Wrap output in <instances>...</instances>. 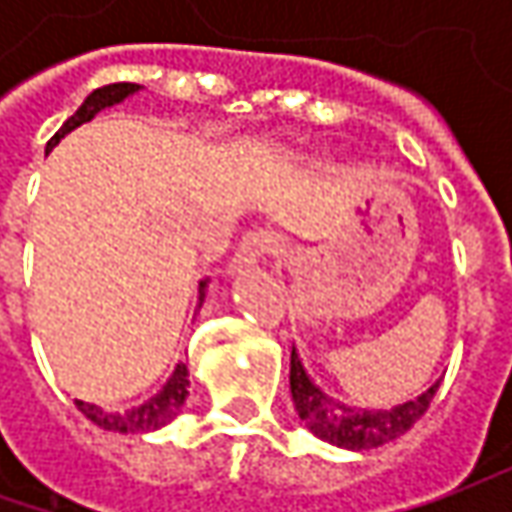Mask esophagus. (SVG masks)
Returning a JSON list of instances; mask_svg holds the SVG:
<instances>
[{"instance_id":"1","label":"esophagus","mask_w":512,"mask_h":512,"mask_svg":"<svg viewBox=\"0 0 512 512\" xmlns=\"http://www.w3.org/2000/svg\"><path fill=\"white\" fill-rule=\"evenodd\" d=\"M276 250H279V236H273L270 230L247 233L245 239H242V245H239V250H236V256H233V267L242 270V267L256 265L259 259H265V256L276 253Z\"/></svg>"}]
</instances>
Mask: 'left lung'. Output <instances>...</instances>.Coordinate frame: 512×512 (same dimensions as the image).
<instances>
[{"instance_id": "left-lung-1", "label": "left lung", "mask_w": 512, "mask_h": 512, "mask_svg": "<svg viewBox=\"0 0 512 512\" xmlns=\"http://www.w3.org/2000/svg\"><path fill=\"white\" fill-rule=\"evenodd\" d=\"M436 390H439V382L430 390H424L419 399L396 404L390 410L350 407V404H342L339 399L327 396L322 387H316L313 379L307 376L296 347L290 350V393H293L299 419L307 424V430L313 436L336 444V447H344V450H370V447H382V444L399 439L427 413Z\"/></svg>"}]
</instances>
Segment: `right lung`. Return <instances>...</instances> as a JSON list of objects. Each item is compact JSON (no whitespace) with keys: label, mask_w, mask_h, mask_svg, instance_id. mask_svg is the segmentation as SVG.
I'll return each mask as SVG.
<instances>
[{"label":"right lung","mask_w":512,"mask_h":512,"mask_svg":"<svg viewBox=\"0 0 512 512\" xmlns=\"http://www.w3.org/2000/svg\"><path fill=\"white\" fill-rule=\"evenodd\" d=\"M139 88H142V85H133V82H116V85H105V88L93 90L88 99L82 102V108L76 110L68 122L50 136L45 153H50V150L56 148L59 139H65V133H70L73 128L90 122L99 110L125 102L130 93H136ZM205 287L207 279L205 282H199V307L205 302ZM187 387H190L187 364H176V370H173V376L168 379V384H165L153 399H148L145 404H139V407H133V410H125V413H108V410H102V407H96V404L79 402V399H76V407L88 416L90 422L99 424L102 430H116V433H150V430H159V427H165V424L173 422V419L179 416V410H182V404H185L187 399Z\"/></svg>","instance_id":"right-lung-1"}]
</instances>
